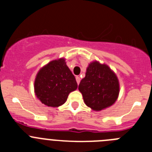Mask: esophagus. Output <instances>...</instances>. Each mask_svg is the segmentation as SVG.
<instances>
[{
  "label": "esophagus",
  "mask_w": 152,
  "mask_h": 152,
  "mask_svg": "<svg viewBox=\"0 0 152 152\" xmlns=\"http://www.w3.org/2000/svg\"><path fill=\"white\" fill-rule=\"evenodd\" d=\"M76 81H77V84H80V77H78V76H77V77H76Z\"/></svg>",
  "instance_id": "1"
}]
</instances>
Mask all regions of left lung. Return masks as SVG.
I'll list each match as a JSON object with an SVG mask.
<instances>
[{
    "mask_svg": "<svg viewBox=\"0 0 152 152\" xmlns=\"http://www.w3.org/2000/svg\"><path fill=\"white\" fill-rule=\"evenodd\" d=\"M78 90L86 105L93 110L100 111L116 101L119 93V80L108 65L94 61L87 68Z\"/></svg>",
    "mask_w": 152,
    "mask_h": 152,
    "instance_id": "1",
    "label": "left lung"
}]
</instances>
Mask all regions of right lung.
<instances>
[{
  "label": "right lung",
  "instance_id": "add662e5",
  "mask_svg": "<svg viewBox=\"0 0 152 152\" xmlns=\"http://www.w3.org/2000/svg\"><path fill=\"white\" fill-rule=\"evenodd\" d=\"M77 88L76 79L67 66L64 58L53 60L36 75L35 94L48 107H58L67 100L68 94Z\"/></svg>",
  "mask_w": 152,
  "mask_h": 152
}]
</instances>
